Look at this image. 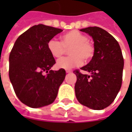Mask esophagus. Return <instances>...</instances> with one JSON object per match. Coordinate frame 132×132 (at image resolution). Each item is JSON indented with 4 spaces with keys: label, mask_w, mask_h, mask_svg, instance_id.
<instances>
[{
    "label": "esophagus",
    "mask_w": 132,
    "mask_h": 132,
    "mask_svg": "<svg viewBox=\"0 0 132 132\" xmlns=\"http://www.w3.org/2000/svg\"><path fill=\"white\" fill-rule=\"evenodd\" d=\"M72 72H73V71L70 70H66V73H72Z\"/></svg>",
    "instance_id": "esophagus-1"
}]
</instances>
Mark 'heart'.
<instances>
[{"label":"heart","instance_id":"obj_1","mask_svg":"<svg viewBox=\"0 0 132 132\" xmlns=\"http://www.w3.org/2000/svg\"><path fill=\"white\" fill-rule=\"evenodd\" d=\"M47 46L54 58H60L65 52V49L70 48L68 53L70 56L60 59L56 62L57 68L64 70L78 68L83 64V59L89 61L94 54L93 45L89 42L86 35L76 30L64 34L61 37V43L51 39Z\"/></svg>","mask_w":132,"mask_h":132}]
</instances>
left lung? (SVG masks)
Here are the masks:
<instances>
[{
	"label": "left lung",
	"mask_w": 132,
	"mask_h": 132,
	"mask_svg": "<svg viewBox=\"0 0 132 132\" xmlns=\"http://www.w3.org/2000/svg\"><path fill=\"white\" fill-rule=\"evenodd\" d=\"M93 39L94 54L91 61L81 68L90 75H76L75 93L81 104L94 110H101L114 101L122 84L124 61L118 41L99 27L80 30Z\"/></svg>",
	"instance_id": "8db88e82"
}]
</instances>
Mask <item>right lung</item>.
Instances as JSON below:
<instances>
[{
  "label": "right lung",
  "mask_w": 132,
  "mask_h": 132,
  "mask_svg": "<svg viewBox=\"0 0 132 132\" xmlns=\"http://www.w3.org/2000/svg\"><path fill=\"white\" fill-rule=\"evenodd\" d=\"M62 31L43 24L34 26L17 39L12 49L9 79L18 98L29 107L52 104L65 78L64 69L51 70L56 62L47 46L48 41Z\"/></svg>",
  "instance_id": "right-lung-1"
}]
</instances>
